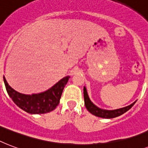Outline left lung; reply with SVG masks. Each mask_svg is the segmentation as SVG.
Wrapping results in <instances>:
<instances>
[{"label": "left lung", "instance_id": "obj_1", "mask_svg": "<svg viewBox=\"0 0 148 148\" xmlns=\"http://www.w3.org/2000/svg\"><path fill=\"white\" fill-rule=\"evenodd\" d=\"M83 95H84L85 106H86V108L87 109V110L89 111L90 113H92V115H95L96 116H98V117L105 118V119H111V118L116 117V116L122 115L124 113H126L127 111L129 110L137 101L136 100L130 105L123 107V108L116 109V110H105V109L98 107L97 105H95L91 101V99H90L89 95H88V92H87L86 86L83 87Z\"/></svg>", "mask_w": 148, "mask_h": 148}]
</instances>
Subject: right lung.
Here are the masks:
<instances>
[{"mask_svg": "<svg viewBox=\"0 0 148 148\" xmlns=\"http://www.w3.org/2000/svg\"><path fill=\"white\" fill-rule=\"evenodd\" d=\"M69 75L62 78L53 86L44 92L33 94H24L10 86L4 76V82L9 97L17 106L31 114H42L54 110L60 101L62 93L66 86Z\"/></svg>", "mask_w": 148, "mask_h": 148, "instance_id": "add662e5", "label": "right lung"}]
</instances>
